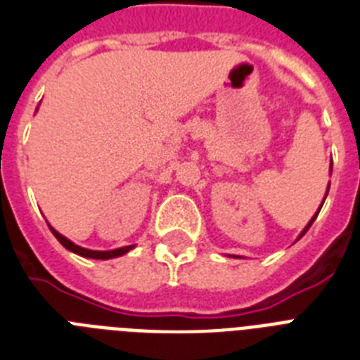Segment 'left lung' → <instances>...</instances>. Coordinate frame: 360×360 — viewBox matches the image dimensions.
I'll list each match as a JSON object with an SVG mask.
<instances>
[{
    "instance_id": "left-lung-1",
    "label": "left lung",
    "mask_w": 360,
    "mask_h": 360,
    "mask_svg": "<svg viewBox=\"0 0 360 360\" xmlns=\"http://www.w3.org/2000/svg\"><path fill=\"white\" fill-rule=\"evenodd\" d=\"M331 167H333V162H331ZM328 193H329V186H328V191H326V197H328ZM326 197H323V200H326ZM322 206H323V202H322V204H320V207H319V212H316V215H314L313 219H311V221H309V224H307V226L304 228V231H302V233H300V237H304L305 231H307L309 228H311V224H313V222H314V219H316V217H319V213H320V210H322ZM300 237H298V239H300Z\"/></svg>"
}]
</instances>
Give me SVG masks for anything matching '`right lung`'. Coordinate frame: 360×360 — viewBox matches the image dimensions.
Listing matches in <instances>:
<instances>
[{"instance_id": "right-lung-1", "label": "right lung", "mask_w": 360, "mask_h": 360, "mask_svg": "<svg viewBox=\"0 0 360 360\" xmlns=\"http://www.w3.org/2000/svg\"><path fill=\"white\" fill-rule=\"evenodd\" d=\"M49 230L53 231V236H55L56 239L60 240V245L64 246V248H68V250L73 252V254L82 255V257H90V259H112V257H120V255L127 254V252L132 250L134 248V245H130V246H121V248H115V250H106V252L88 250V248H82V246L75 245V243H71V240L66 239V237L62 236V233H58L55 228L49 226Z\"/></svg>"}]
</instances>
